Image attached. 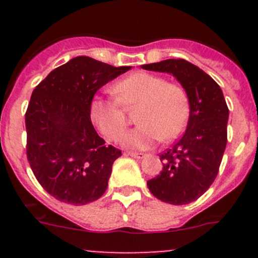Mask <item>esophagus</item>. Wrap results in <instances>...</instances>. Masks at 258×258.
Instances as JSON below:
<instances>
[{
	"instance_id": "obj_1",
	"label": "esophagus",
	"mask_w": 258,
	"mask_h": 258,
	"mask_svg": "<svg viewBox=\"0 0 258 258\" xmlns=\"http://www.w3.org/2000/svg\"><path fill=\"white\" fill-rule=\"evenodd\" d=\"M126 155H129V156H132V157H136V159H143V157H145V154H142V152L129 151V152H126Z\"/></svg>"
}]
</instances>
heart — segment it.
I'll list each match as a JSON object with an SVG mask.
<instances>
[{
	"label": "heart",
	"instance_id": "b5f03b06",
	"mask_svg": "<svg viewBox=\"0 0 258 258\" xmlns=\"http://www.w3.org/2000/svg\"><path fill=\"white\" fill-rule=\"evenodd\" d=\"M113 98L94 97L90 118L109 142H117L127 126L126 112L136 111L134 127L124 137L126 147L146 150L157 141L175 140L183 132L190 115L187 92L181 85L166 83L164 77L136 72L120 80L112 88Z\"/></svg>",
	"mask_w": 258,
	"mask_h": 258
}]
</instances>
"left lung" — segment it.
<instances>
[{
  "mask_svg": "<svg viewBox=\"0 0 258 258\" xmlns=\"http://www.w3.org/2000/svg\"><path fill=\"white\" fill-rule=\"evenodd\" d=\"M142 68L172 74L187 92V129L160 155L163 169L147 181V186L161 202L173 206L188 204L199 199L218 174L227 143L226 101L218 84L184 59H166Z\"/></svg>",
  "mask_w": 258,
  "mask_h": 258,
  "instance_id": "1",
  "label": "left lung"
}]
</instances>
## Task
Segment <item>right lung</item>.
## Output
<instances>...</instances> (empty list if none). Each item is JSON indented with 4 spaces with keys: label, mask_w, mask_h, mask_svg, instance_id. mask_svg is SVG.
<instances>
[{
    "label": "right lung",
    "mask_w": 258,
    "mask_h": 258,
    "mask_svg": "<svg viewBox=\"0 0 258 258\" xmlns=\"http://www.w3.org/2000/svg\"><path fill=\"white\" fill-rule=\"evenodd\" d=\"M129 70L76 56L52 70L32 93L27 159L36 179L55 199L84 206L107 190L121 151L98 136L89 108L97 90Z\"/></svg>",
    "instance_id": "add662e5"
}]
</instances>
